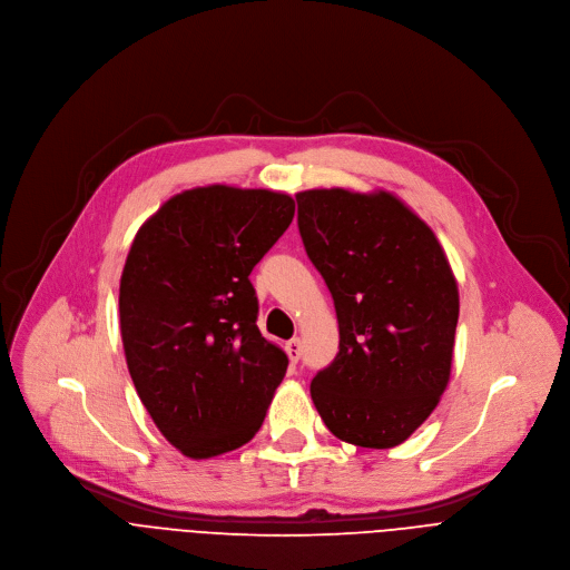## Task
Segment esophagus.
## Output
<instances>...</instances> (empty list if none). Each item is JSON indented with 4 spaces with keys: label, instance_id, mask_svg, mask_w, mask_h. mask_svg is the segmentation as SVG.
<instances>
[{
    "label": "esophagus",
    "instance_id": "1",
    "mask_svg": "<svg viewBox=\"0 0 570 570\" xmlns=\"http://www.w3.org/2000/svg\"><path fill=\"white\" fill-rule=\"evenodd\" d=\"M284 351H286V355H288L291 364H295V362L299 360V355H302V346H299V338H291V341H288V344L284 346Z\"/></svg>",
    "mask_w": 570,
    "mask_h": 570
}]
</instances>
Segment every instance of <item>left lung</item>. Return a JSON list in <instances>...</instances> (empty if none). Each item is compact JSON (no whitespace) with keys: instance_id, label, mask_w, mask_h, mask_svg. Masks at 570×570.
<instances>
[{"instance_id":"left-lung-1","label":"left lung","mask_w":570,"mask_h":570,"mask_svg":"<svg viewBox=\"0 0 570 570\" xmlns=\"http://www.w3.org/2000/svg\"><path fill=\"white\" fill-rule=\"evenodd\" d=\"M295 199L302 245L338 321V353L314 375V405L338 440L396 446L449 383L456 279L433 232L387 193L307 189Z\"/></svg>"}]
</instances>
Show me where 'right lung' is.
I'll return each mask as SVG.
<instances>
[{"instance_id":"add662e5","label":"right lung","mask_w":570,"mask_h":570,"mask_svg":"<svg viewBox=\"0 0 570 570\" xmlns=\"http://www.w3.org/2000/svg\"><path fill=\"white\" fill-rule=\"evenodd\" d=\"M293 215L288 195L210 185L135 236L119 291L126 362L150 420L189 459L247 444L286 373L256 327L249 275Z\"/></svg>"}]
</instances>
